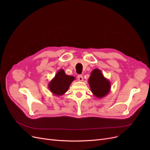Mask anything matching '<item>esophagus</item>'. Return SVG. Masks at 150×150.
Here are the masks:
<instances>
[{
	"label": "esophagus",
	"instance_id": "obj_1",
	"mask_svg": "<svg viewBox=\"0 0 150 150\" xmlns=\"http://www.w3.org/2000/svg\"><path fill=\"white\" fill-rule=\"evenodd\" d=\"M78 79L79 81H83V76L81 75V74L78 75Z\"/></svg>",
	"mask_w": 150,
	"mask_h": 150
}]
</instances>
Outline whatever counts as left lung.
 Wrapping results in <instances>:
<instances>
[{
	"label": "left lung",
	"instance_id": "8db88e82",
	"mask_svg": "<svg viewBox=\"0 0 150 150\" xmlns=\"http://www.w3.org/2000/svg\"><path fill=\"white\" fill-rule=\"evenodd\" d=\"M92 93L95 96L103 98L105 96L110 90V83L103 76L100 70L94 69L88 79Z\"/></svg>",
	"mask_w": 150,
	"mask_h": 150
}]
</instances>
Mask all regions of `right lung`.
I'll return each mask as SVG.
<instances>
[{
  "label": "right lung",
  "instance_id": "obj_1",
  "mask_svg": "<svg viewBox=\"0 0 150 150\" xmlns=\"http://www.w3.org/2000/svg\"><path fill=\"white\" fill-rule=\"evenodd\" d=\"M74 79V77L66 75L64 70L61 69L49 84V89L54 94L62 95L67 91Z\"/></svg>",
  "mask_w": 150,
  "mask_h": 150
}]
</instances>
